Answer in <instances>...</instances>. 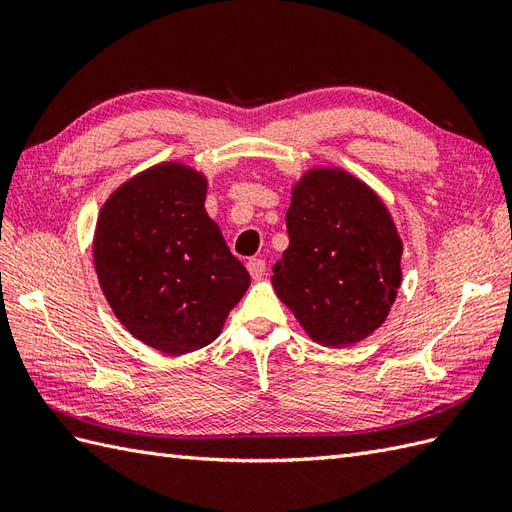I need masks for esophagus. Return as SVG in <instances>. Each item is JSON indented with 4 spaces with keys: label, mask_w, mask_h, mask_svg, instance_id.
Returning a JSON list of instances; mask_svg holds the SVG:
<instances>
[{
    "label": "esophagus",
    "mask_w": 512,
    "mask_h": 512,
    "mask_svg": "<svg viewBox=\"0 0 512 512\" xmlns=\"http://www.w3.org/2000/svg\"><path fill=\"white\" fill-rule=\"evenodd\" d=\"M246 268H248V272H251L253 279H261L266 274V261L264 259H248Z\"/></svg>",
    "instance_id": "obj_1"
}]
</instances>
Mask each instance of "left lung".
Instances as JSON below:
<instances>
[{
    "instance_id": "left-lung-1",
    "label": "left lung",
    "mask_w": 512,
    "mask_h": 512,
    "mask_svg": "<svg viewBox=\"0 0 512 512\" xmlns=\"http://www.w3.org/2000/svg\"><path fill=\"white\" fill-rule=\"evenodd\" d=\"M285 222L290 246L272 285L307 335L335 348L372 335L402 279V242L381 199L344 170L316 168L296 183Z\"/></svg>"
}]
</instances>
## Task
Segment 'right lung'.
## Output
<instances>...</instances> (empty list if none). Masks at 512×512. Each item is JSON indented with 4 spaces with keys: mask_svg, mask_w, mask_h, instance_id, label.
<instances>
[{
    "mask_svg": "<svg viewBox=\"0 0 512 512\" xmlns=\"http://www.w3.org/2000/svg\"><path fill=\"white\" fill-rule=\"evenodd\" d=\"M205 192L201 173L160 164L123 183L97 220L95 270L114 316L166 355L212 344L251 285Z\"/></svg>",
    "mask_w": 512,
    "mask_h": 512,
    "instance_id": "right-lung-1",
    "label": "right lung"
}]
</instances>
